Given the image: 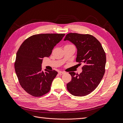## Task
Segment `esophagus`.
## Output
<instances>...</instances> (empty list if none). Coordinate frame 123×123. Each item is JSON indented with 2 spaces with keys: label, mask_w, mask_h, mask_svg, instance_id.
Returning <instances> with one entry per match:
<instances>
[{
  "label": "esophagus",
  "mask_w": 123,
  "mask_h": 123,
  "mask_svg": "<svg viewBox=\"0 0 123 123\" xmlns=\"http://www.w3.org/2000/svg\"><path fill=\"white\" fill-rule=\"evenodd\" d=\"M64 73V72H62V71H59L58 72V74L59 75H62V74H63Z\"/></svg>",
  "instance_id": "esophagus-1"
}]
</instances>
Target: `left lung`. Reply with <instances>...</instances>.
<instances>
[{
	"instance_id": "obj_1",
	"label": "left lung",
	"mask_w": 123,
	"mask_h": 123,
	"mask_svg": "<svg viewBox=\"0 0 123 123\" xmlns=\"http://www.w3.org/2000/svg\"><path fill=\"white\" fill-rule=\"evenodd\" d=\"M69 40L77 48L76 62L83 63L82 72L69 73L72 80L67 84L68 91L73 95L83 96L90 94L98 86L105 72L106 53L101 43L90 34L70 33L64 40Z\"/></svg>"
}]
</instances>
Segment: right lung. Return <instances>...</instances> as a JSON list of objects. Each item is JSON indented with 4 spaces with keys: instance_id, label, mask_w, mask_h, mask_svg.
Returning a JSON list of instances; mask_svg holds the SVG:
<instances>
[{
    "instance_id": "1",
    "label": "right lung",
    "mask_w": 123,
    "mask_h": 123,
    "mask_svg": "<svg viewBox=\"0 0 123 123\" xmlns=\"http://www.w3.org/2000/svg\"><path fill=\"white\" fill-rule=\"evenodd\" d=\"M65 34H39L32 35L21 44L16 53L14 67L19 83L24 90L35 97L49 92L57 74L55 70L42 71L43 58L49 57L54 47Z\"/></svg>"
}]
</instances>
